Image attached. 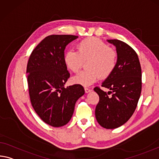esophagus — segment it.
<instances>
[{"mask_svg":"<svg viewBox=\"0 0 159 159\" xmlns=\"http://www.w3.org/2000/svg\"><path fill=\"white\" fill-rule=\"evenodd\" d=\"M90 91H92L91 89H89V88H85V93H89V92H90Z\"/></svg>","mask_w":159,"mask_h":159,"instance_id":"34e87169","label":"esophagus"}]
</instances>
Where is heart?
I'll return each mask as SVG.
<instances>
[{"label":"heart","mask_w":159,"mask_h":159,"mask_svg":"<svg viewBox=\"0 0 159 159\" xmlns=\"http://www.w3.org/2000/svg\"><path fill=\"white\" fill-rule=\"evenodd\" d=\"M64 64L72 72H78L85 64V69L72 78L74 84L87 87L98 78L106 79L117 64V53L96 37H89L77 44V52L69 50L64 54Z\"/></svg>","instance_id":"b5f03b06"}]
</instances>
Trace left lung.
Returning a JSON list of instances; mask_svg holds the SVG:
<instances>
[{"label":"left lung","mask_w":159,"mask_h":159,"mask_svg":"<svg viewBox=\"0 0 159 159\" xmlns=\"http://www.w3.org/2000/svg\"><path fill=\"white\" fill-rule=\"evenodd\" d=\"M107 42L116 47L117 64L102 84L110 91L94 89L100 98L95 114L100 126L115 129L127 122L135 111L142 91V69L137 54L129 45L118 39Z\"/></svg>","instance_id":"obj_1"}]
</instances>
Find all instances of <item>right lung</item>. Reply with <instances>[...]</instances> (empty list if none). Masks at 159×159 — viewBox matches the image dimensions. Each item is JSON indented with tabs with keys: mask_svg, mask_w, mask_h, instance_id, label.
<instances>
[{
	"mask_svg": "<svg viewBox=\"0 0 159 159\" xmlns=\"http://www.w3.org/2000/svg\"><path fill=\"white\" fill-rule=\"evenodd\" d=\"M78 36L49 35L32 51L27 66L32 105L45 123L54 127L69 122L75 104L85 90L81 85L64 87L70 77L64 64V49Z\"/></svg>",
	"mask_w": 159,
	"mask_h": 159,
	"instance_id": "right-lung-1",
	"label": "right lung"
}]
</instances>
